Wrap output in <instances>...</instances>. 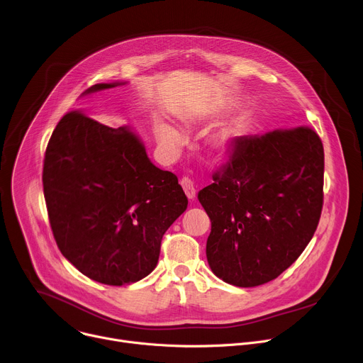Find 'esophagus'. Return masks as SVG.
Returning <instances> with one entry per match:
<instances>
[{
	"label": "esophagus",
	"instance_id": "obj_1",
	"mask_svg": "<svg viewBox=\"0 0 363 363\" xmlns=\"http://www.w3.org/2000/svg\"><path fill=\"white\" fill-rule=\"evenodd\" d=\"M181 185H182V188H184L186 196H188L189 199H194V198H195V191H196L194 181H192L191 178L185 177V178L181 179Z\"/></svg>",
	"mask_w": 363,
	"mask_h": 363
}]
</instances>
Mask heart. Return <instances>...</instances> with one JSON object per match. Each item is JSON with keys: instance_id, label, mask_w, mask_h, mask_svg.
<instances>
[{"instance_id": "heart-1", "label": "heart", "mask_w": 363, "mask_h": 363, "mask_svg": "<svg viewBox=\"0 0 363 363\" xmlns=\"http://www.w3.org/2000/svg\"><path fill=\"white\" fill-rule=\"evenodd\" d=\"M155 135H157V139H158L160 145L167 152H171V153L178 152L179 147L184 145V140H185L184 133L178 128H175L171 123L164 122V121H161V122L155 125ZM227 140H228V138L225 135H218L214 139L213 145H214V147L223 150L227 146Z\"/></svg>"}]
</instances>
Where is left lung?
<instances>
[{
  "mask_svg": "<svg viewBox=\"0 0 363 363\" xmlns=\"http://www.w3.org/2000/svg\"><path fill=\"white\" fill-rule=\"evenodd\" d=\"M323 174V143L308 126L233 138L228 162L198 194L214 274L254 287L287 270L319 225Z\"/></svg>",
  "mask_w": 363,
  "mask_h": 363,
  "instance_id": "obj_1",
  "label": "left lung"
}]
</instances>
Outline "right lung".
Wrapping results in <instances>:
<instances>
[{"mask_svg": "<svg viewBox=\"0 0 363 363\" xmlns=\"http://www.w3.org/2000/svg\"><path fill=\"white\" fill-rule=\"evenodd\" d=\"M99 83L86 93L111 89ZM43 189L59 250L86 277L135 283L157 267L165 231L186 210L177 175L155 167L128 128L67 112L44 153Z\"/></svg>", "mask_w": 363, "mask_h": 363, "instance_id": "right-lung-1", "label": "right lung"}]
</instances>
